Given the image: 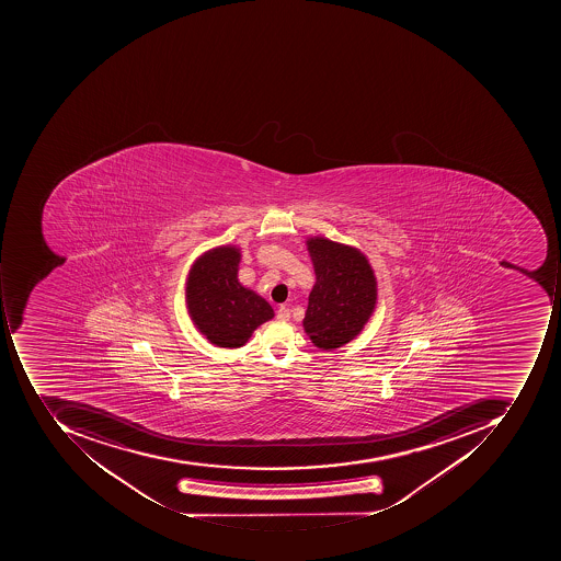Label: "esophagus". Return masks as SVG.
<instances>
[{
  "label": "esophagus",
  "instance_id": "obj_1",
  "mask_svg": "<svg viewBox=\"0 0 561 561\" xmlns=\"http://www.w3.org/2000/svg\"><path fill=\"white\" fill-rule=\"evenodd\" d=\"M276 317H278V320H283V322H288L289 308L285 307V305H283V307H279L278 311H276Z\"/></svg>",
  "mask_w": 561,
  "mask_h": 561
}]
</instances>
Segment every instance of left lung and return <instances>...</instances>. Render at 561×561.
Segmentation results:
<instances>
[{
  "label": "left lung",
  "mask_w": 561,
  "mask_h": 561,
  "mask_svg": "<svg viewBox=\"0 0 561 561\" xmlns=\"http://www.w3.org/2000/svg\"><path fill=\"white\" fill-rule=\"evenodd\" d=\"M316 285L308 297L304 330L311 344L335 351L354 341L378 305V278L363 251L323 236L305 241Z\"/></svg>",
  "instance_id": "8db88e82"
}]
</instances>
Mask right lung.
I'll use <instances>...</instances> for the list:
<instances>
[{
    "label": "right lung",
    "instance_id": "right-lung-1",
    "mask_svg": "<svg viewBox=\"0 0 561 561\" xmlns=\"http://www.w3.org/2000/svg\"><path fill=\"white\" fill-rule=\"evenodd\" d=\"M241 257L238 244L217 245L192 263L185 279L188 317L216 347H242L275 317L272 305L239 282Z\"/></svg>",
    "mask_w": 561,
    "mask_h": 561
}]
</instances>
